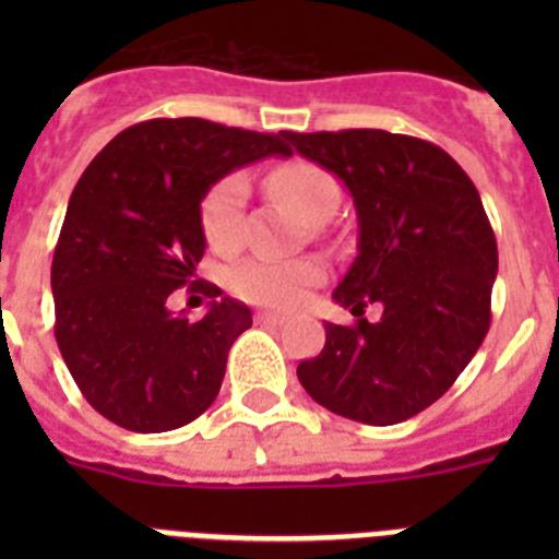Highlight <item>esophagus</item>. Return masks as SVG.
<instances>
[{
  "label": "esophagus",
  "mask_w": 559,
  "mask_h": 559,
  "mask_svg": "<svg viewBox=\"0 0 559 559\" xmlns=\"http://www.w3.org/2000/svg\"><path fill=\"white\" fill-rule=\"evenodd\" d=\"M254 319L260 324H283L285 322V313H274V310H257Z\"/></svg>",
  "instance_id": "1"
}]
</instances>
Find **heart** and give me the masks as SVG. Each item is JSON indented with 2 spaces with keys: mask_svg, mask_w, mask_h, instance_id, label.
<instances>
[{
  "mask_svg": "<svg viewBox=\"0 0 559 559\" xmlns=\"http://www.w3.org/2000/svg\"><path fill=\"white\" fill-rule=\"evenodd\" d=\"M269 187L296 215L316 224L338 204V185L328 170L313 162H285L274 167ZM249 199V181L243 173H229L206 190L201 201V231L218 254H235L243 246V210ZM322 280V269L313 260H265L251 257L229 274V288L240 299L265 308H294L308 288Z\"/></svg>",
  "mask_w": 559,
  "mask_h": 559,
  "instance_id": "1",
  "label": "heart"
}]
</instances>
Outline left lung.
<instances>
[{"label": "left lung", "mask_w": 559, "mask_h": 559, "mask_svg": "<svg viewBox=\"0 0 559 559\" xmlns=\"http://www.w3.org/2000/svg\"><path fill=\"white\" fill-rule=\"evenodd\" d=\"M283 140L335 173L358 212V257L333 290L358 322L324 324L296 374L338 417L394 426L437 403L490 330L498 246L471 176L433 142L378 128ZM378 301V323L362 308Z\"/></svg>", "instance_id": "1"}]
</instances>
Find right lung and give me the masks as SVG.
Returning <instances> with one entry per match:
<instances>
[{
    "label": "right lung",
    "mask_w": 559,
    "mask_h": 559,
    "mask_svg": "<svg viewBox=\"0 0 559 559\" xmlns=\"http://www.w3.org/2000/svg\"><path fill=\"white\" fill-rule=\"evenodd\" d=\"M271 153L290 156L280 133L179 117L126 128L83 170L52 257L56 341L88 406L114 426L173 431L218 397L251 310L201 285L212 305L190 322L167 296L199 285L206 190Z\"/></svg>",
    "instance_id": "right-lung-1"
}]
</instances>
